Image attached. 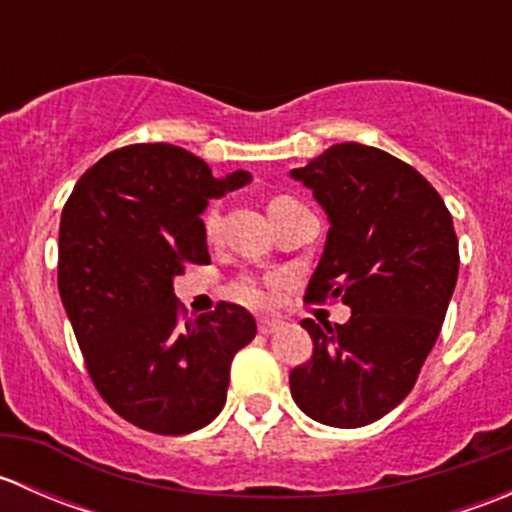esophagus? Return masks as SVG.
Returning <instances> with one entry per match:
<instances>
[{
  "instance_id": "34e87169",
  "label": "esophagus",
  "mask_w": 512,
  "mask_h": 512,
  "mask_svg": "<svg viewBox=\"0 0 512 512\" xmlns=\"http://www.w3.org/2000/svg\"><path fill=\"white\" fill-rule=\"evenodd\" d=\"M280 327H282L280 319L265 317V319H260V322H257V329H260V334H275Z\"/></svg>"
}]
</instances>
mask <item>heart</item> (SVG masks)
Returning a JSON list of instances; mask_svg holds the SVG:
<instances>
[{"mask_svg":"<svg viewBox=\"0 0 512 512\" xmlns=\"http://www.w3.org/2000/svg\"><path fill=\"white\" fill-rule=\"evenodd\" d=\"M289 203H297V200L287 198V195H275V198L270 200V205H267V210L282 208V205H289ZM218 223H220V208L213 203L208 210H205V215H203L205 235L213 237L215 230H218ZM227 294H230L235 302L247 304V307H265L267 299H270V294H267V287L262 285L257 277H250V275L237 277V280L230 285V289H227Z\"/></svg>","mask_w":512,"mask_h":512,"instance_id":"heart-1","label":"heart"}]
</instances>
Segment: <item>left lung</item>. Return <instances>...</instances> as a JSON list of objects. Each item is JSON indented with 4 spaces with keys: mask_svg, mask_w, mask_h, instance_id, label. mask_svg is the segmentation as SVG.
<instances>
[{
    "mask_svg": "<svg viewBox=\"0 0 512 512\" xmlns=\"http://www.w3.org/2000/svg\"><path fill=\"white\" fill-rule=\"evenodd\" d=\"M289 175L329 218L304 302L352 309L347 324L304 319L314 352L289 391L324 426H366L409 396L441 332L458 280L451 213L418 170L361 143H337Z\"/></svg>",
    "mask_w": 512,
    "mask_h": 512,
    "instance_id": "obj_1",
    "label": "left lung"
}]
</instances>
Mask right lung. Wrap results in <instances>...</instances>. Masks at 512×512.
Listing matches in <instances>:
<instances>
[{"instance_id": "obj_1", "label": "right lung", "mask_w": 512, "mask_h": 512, "mask_svg": "<svg viewBox=\"0 0 512 512\" xmlns=\"http://www.w3.org/2000/svg\"><path fill=\"white\" fill-rule=\"evenodd\" d=\"M252 180L215 178L170 143L103 156L74 185L59 227V294L98 394L133 426L183 436L223 411L232 356L257 334L240 304L185 319L173 280L210 262L203 210Z\"/></svg>"}]
</instances>
